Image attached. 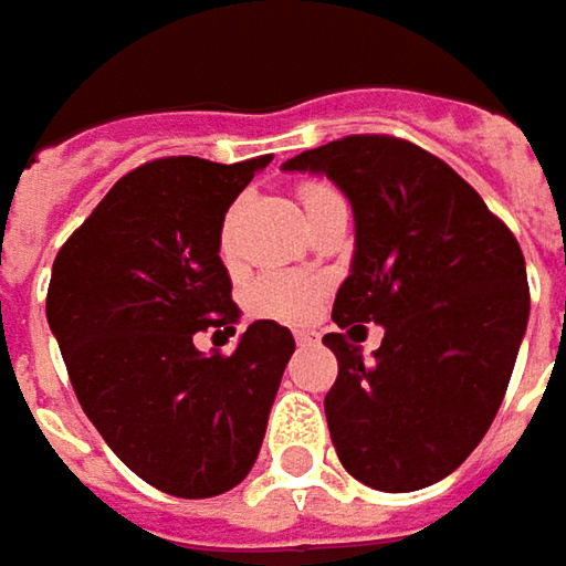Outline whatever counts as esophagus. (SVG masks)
I'll return each mask as SVG.
<instances>
[{
    "label": "esophagus",
    "mask_w": 566,
    "mask_h": 566,
    "mask_svg": "<svg viewBox=\"0 0 566 566\" xmlns=\"http://www.w3.org/2000/svg\"><path fill=\"white\" fill-rule=\"evenodd\" d=\"M316 338H319V335H316L313 329H304V326H301V329H294V342H297V345H310V342H316Z\"/></svg>",
    "instance_id": "esophagus-1"
}]
</instances>
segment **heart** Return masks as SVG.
<instances>
[{
  "label": "heart",
  "instance_id": "b5f03b06",
  "mask_svg": "<svg viewBox=\"0 0 566 566\" xmlns=\"http://www.w3.org/2000/svg\"><path fill=\"white\" fill-rule=\"evenodd\" d=\"M326 192H332V189L316 184L304 186L301 199H304V206H310L313 199H319ZM231 228H234V218L224 221V237H221L224 253H231ZM316 294H319V282L313 275H304V272H265V275H259L256 282L250 284L247 307L253 310L256 316L297 319V316H304L313 307Z\"/></svg>",
  "mask_w": 566,
  "mask_h": 566
}]
</instances>
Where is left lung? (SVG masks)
Listing matches in <instances>:
<instances>
[{
  "label": "left lung",
  "instance_id": "8db88e82",
  "mask_svg": "<svg viewBox=\"0 0 566 566\" xmlns=\"http://www.w3.org/2000/svg\"><path fill=\"white\" fill-rule=\"evenodd\" d=\"M282 170L329 177L352 202L355 253L332 319L382 326L370 364L357 338H323L338 357L326 421L342 465L389 494L447 479L491 428L526 335L516 237L453 167L402 138H338Z\"/></svg>",
  "mask_w": 566,
  "mask_h": 566
}]
</instances>
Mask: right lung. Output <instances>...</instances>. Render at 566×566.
<instances>
[{
    "instance_id": "right-lung-1",
    "label": "right lung",
    "mask_w": 566,
    "mask_h": 566,
    "mask_svg": "<svg viewBox=\"0 0 566 566\" xmlns=\"http://www.w3.org/2000/svg\"><path fill=\"white\" fill-rule=\"evenodd\" d=\"M269 160H151L53 262L46 323L87 421L138 479L186 501L250 475L294 355L275 319L250 323L231 357L196 348V332L240 323L221 228Z\"/></svg>"
}]
</instances>
